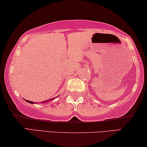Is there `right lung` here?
I'll return each instance as SVG.
<instances>
[{
    "instance_id": "1",
    "label": "right lung",
    "mask_w": 147,
    "mask_h": 147,
    "mask_svg": "<svg viewBox=\"0 0 147 147\" xmlns=\"http://www.w3.org/2000/svg\"><path fill=\"white\" fill-rule=\"evenodd\" d=\"M50 100H51V99H50ZM25 101H27L28 102H30V103H32V104H33V103H35V102H33V101H28V100H26L25 99ZM46 102V101H45Z\"/></svg>"
}]
</instances>
